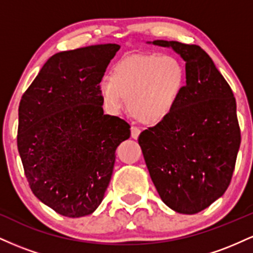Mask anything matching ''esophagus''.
Returning <instances> with one entry per match:
<instances>
[{"mask_svg": "<svg viewBox=\"0 0 253 253\" xmlns=\"http://www.w3.org/2000/svg\"><path fill=\"white\" fill-rule=\"evenodd\" d=\"M139 134H140V129L136 128V127H132L130 128V135H132L133 139H138Z\"/></svg>", "mask_w": 253, "mask_h": 253, "instance_id": "esophagus-1", "label": "esophagus"}]
</instances>
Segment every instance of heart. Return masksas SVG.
<instances>
[{
	"label": "heart",
	"instance_id": "1",
	"mask_svg": "<svg viewBox=\"0 0 253 253\" xmlns=\"http://www.w3.org/2000/svg\"><path fill=\"white\" fill-rule=\"evenodd\" d=\"M185 85V69L171 54L146 53L119 60L109 72V81L100 83L101 100L110 113L127 108L135 120L158 125L176 108Z\"/></svg>",
	"mask_w": 253,
	"mask_h": 253
}]
</instances>
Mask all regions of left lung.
I'll use <instances>...</instances> for the list:
<instances>
[{
	"label": "left lung",
	"mask_w": 253,
	"mask_h": 253,
	"mask_svg": "<svg viewBox=\"0 0 253 253\" xmlns=\"http://www.w3.org/2000/svg\"><path fill=\"white\" fill-rule=\"evenodd\" d=\"M152 43L183 58L187 84L170 117L141 132L138 143L162 201L177 213L196 214L231 183L240 146L236 98L200 46Z\"/></svg>",
	"instance_id": "8db88e82"
}]
</instances>
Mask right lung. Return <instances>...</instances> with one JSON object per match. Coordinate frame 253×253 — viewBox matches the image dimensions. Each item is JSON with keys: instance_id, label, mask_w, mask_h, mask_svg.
Returning <instances> with one entry per match:
<instances>
[{"instance_id": "1", "label": "right lung", "mask_w": 253, "mask_h": 253, "mask_svg": "<svg viewBox=\"0 0 253 253\" xmlns=\"http://www.w3.org/2000/svg\"><path fill=\"white\" fill-rule=\"evenodd\" d=\"M119 48L102 43L53 54L20 101L17 150L26 178L34 195L64 216L94 213L117 147L130 135L126 121L103 114L98 91Z\"/></svg>"}]
</instances>
